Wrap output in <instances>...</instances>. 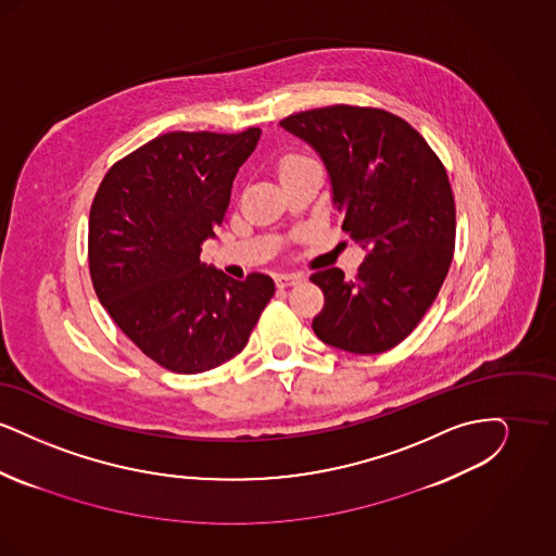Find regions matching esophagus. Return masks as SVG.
<instances>
[{
    "mask_svg": "<svg viewBox=\"0 0 556 556\" xmlns=\"http://www.w3.org/2000/svg\"><path fill=\"white\" fill-rule=\"evenodd\" d=\"M302 279H304L302 273H281L275 277V283H277V288H290V286L300 283Z\"/></svg>",
    "mask_w": 556,
    "mask_h": 556,
    "instance_id": "1",
    "label": "esophagus"
}]
</instances>
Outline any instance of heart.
<instances>
[{"instance_id":"obj_1","label":"heart","mask_w":556,"mask_h":556,"mask_svg":"<svg viewBox=\"0 0 556 556\" xmlns=\"http://www.w3.org/2000/svg\"><path fill=\"white\" fill-rule=\"evenodd\" d=\"M306 160L311 159H306V156H298V154L286 156V159L279 162V175H281V177H286L293 166H298V164H302V162H306Z\"/></svg>"}]
</instances>
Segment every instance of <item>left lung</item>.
I'll list each match as a JSON object with an SVG mask.
<instances>
[{
	"label": "left lung",
	"instance_id": "1",
	"mask_svg": "<svg viewBox=\"0 0 556 556\" xmlns=\"http://www.w3.org/2000/svg\"><path fill=\"white\" fill-rule=\"evenodd\" d=\"M317 150L342 229L369 254L345 279L331 266L311 281L325 293L318 340L379 354L413 333L448 275L456 212L448 175L419 131L379 108H315L279 123Z\"/></svg>",
	"mask_w": 556,
	"mask_h": 556
}]
</instances>
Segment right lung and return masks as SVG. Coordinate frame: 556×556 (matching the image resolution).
<instances>
[{"label": "right lung", "instance_id": "right-lung-1", "mask_svg": "<svg viewBox=\"0 0 556 556\" xmlns=\"http://www.w3.org/2000/svg\"><path fill=\"white\" fill-rule=\"evenodd\" d=\"M261 129L159 135L110 170L89 212V273L108 315L160 367L204 372L239 354L275 293L200 261Z\"/></svg>", "mask_w": 556, "mask_h": 556}]
</instances>
